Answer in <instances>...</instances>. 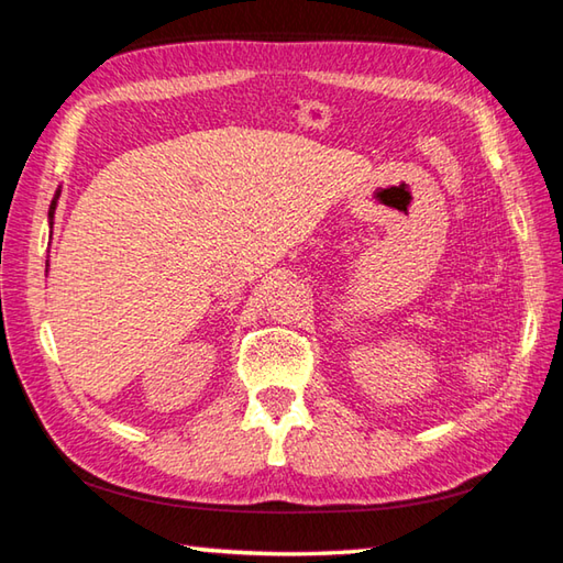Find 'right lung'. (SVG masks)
<instances>
[{"instance_id": "1", "label": "right lung", "mask_w": 563, "mask_h": 563, "mask_svg": "<svg viewBox=\"0 0 563 563\" xmlns=\"http://www.w3.org/2000/svg\"><path fill=\"white\" fill-rule=\"evenodd\" d=\"M58 197H60V191H56V194H54V201H51V207H48V219H51V229H54V211H56V201H58ZM46 273H48V263H46Z\"/></svg>"}]
</instances>
